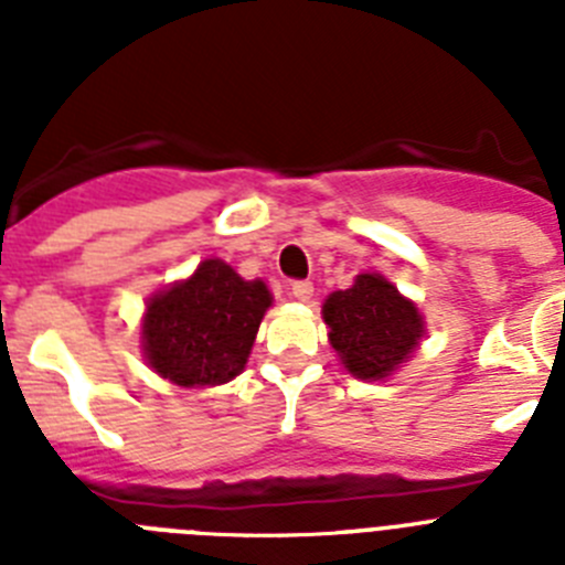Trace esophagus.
Returning a JSON list of instances; mask_svg holds the SVG:
<instances>
[{
  "mask_svg": "<svg viewBox=\"0 0 565 565\" xmlns=\"http://www.w3.org/2000/svg\"><path fill=\"white\" fill-rule=\"evenodd\" d=\"M288 294H291L294 299H299V302H311L313 286L308 279H299V282H291V286H288Z\"/></svg>",
  "mask_w": 565,
  "mask_h": 565,
  "instance_id": "34e87169",
  "label": "esophagus"
}]
</instances>
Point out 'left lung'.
Masks as SVG:
<instances>
[{"instance_id": "obj_1", "label": "left lung", "mask_w": 565, "mask_h": 565, "mask_svg": "<svg viewBox=\"0 0 565 565\" xmlns=\"http://www.w3.org/2000/svg\"><path fill=\"white\" fill-rule=\"evenodd\" d=\"M322 319L342 367L362 382L402 371L427 333L416 302L376 271L356 274L351 288L328 294Z\"/></svg>"}]
</instances>
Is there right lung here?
Here are the masks:
<instances>
[{
	"label": "right lung",
	"mask_w": 565,
	"mask_h": 565,
	"mask_svg": "<svg viewBox=\"0 0 565 565\" xmlns=\"http://www.w3.org/2000/svg\"><path fill=\"white\" fill-rule=\"evenodd\" d=\"M274 306L263 279H243L206 257L189 277L154 291L141 317V351L178 387H217L246 371L259 322Z\"/></svg>",
	"instance_id": "obj_1"
}]
</instances>
